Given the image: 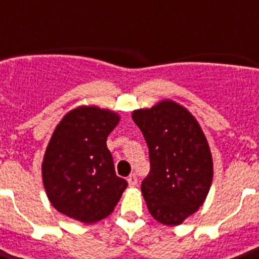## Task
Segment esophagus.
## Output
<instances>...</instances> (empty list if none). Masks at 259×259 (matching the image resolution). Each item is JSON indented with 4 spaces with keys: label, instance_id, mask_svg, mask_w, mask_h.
Returning a JSON list of instances; mask_svg holds the SVG:
<instances>
[{
    "label": "esophagus",
    "instance_id": "1",
    "mask_svg": "<svg viewBox=\"0 0 259 259\" xmlns=\"http://www.w3.org/2000/svg\"><path fill=\"white\" fill-rule=\"evenodd\" d=\"M137 176L136 175H130L129 177H127V183H129V187H136L137 185Z\"/></svg>",
    "mask_w": 259,
    "mask_h": 259
}]
</instances>
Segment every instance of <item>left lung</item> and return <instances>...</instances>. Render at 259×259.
Masks as SVG:
<instances>
[{
    "label": "left lung",
    "mask_w": 259,
    "mask_h": 259,
    "mask_svg": "<svg viewBox=\"0 0 259 259\" xmlns=\"http://www.w3.org/2000/svg\"><path fill=\"white\" fill-rule=\"evenodd\" d=\"M133 121L149 148L150 172L141 184L150 215L179 226L203 205L211 188L213 164L199 122L170 99L134 110Z\"/></svg>",
    "instance_id": "1"
}]
</instances>
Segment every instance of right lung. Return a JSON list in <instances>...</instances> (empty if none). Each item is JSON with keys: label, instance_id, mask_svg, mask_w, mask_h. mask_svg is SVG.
Here are the masks:
<instances>
[{"label": "right lung", "instance_id": "1", "mask_svg": "<svg viewBox=\"0 0 259 259\" xmlns=\"http://www.w3.org/2000/svg\"><path fill=\"white\" fill-rule=\"evenodd\" d=\"M121 117L98 106H79L63 117L42 158V184L59 212L86 225L113 212L127 187L106 145Z\"/></svg>", "mask_w": 259, "mask_h": 259}]
</instances>
